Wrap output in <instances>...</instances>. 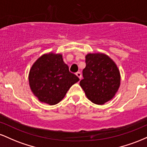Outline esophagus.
Listing matches in <instances>:
<instances>
[{"mask_svg":"<svg viewBox=\"0 0 147 147\" xmlns=\"http://www.w3.org/2000/svg\"><path fill=\"white\" fill-rule=\"evenodd\" d=\"M76 75H77V77H79V79H82V73H81L80 72H77V73H76Z\"/></svg>","mask_w":147,"mask_h":147,"instance_id":"34e87169","label":"esophagus"}]
</instances>
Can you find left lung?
I'll list each match as a JSON object with an SVG mask.
<instances>
[{
	"mask_svg": "<svg viewBox=\"0 0 147 147\" xmlns=\"http://www.w3.org/2000/svg\"><path fill=\"white\" fill-rule=\"evenodd\" d=\"M86 63L80 86L87 98L100 105L111 100L120 86L121 77L117 65L104 53H88Z\"/></svg>",
	"mask_w": 147,
	"mask_h": 147,
	"instance_id": "1",
	"label": "left lung"
}]
</instances>
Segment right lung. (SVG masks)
Listing matches in <instances>:
<instances>
[{"label":"right lung","mask_w":147,"mask_h":147,"mask_svg":"<svg viewBox=\"0 0 147 147\" xmlns=\"http://www.w3.org/2000/svg\"><path fill=\"white\" fill-rule=\"evenodd\" d=\"M29 85L41 102L55 105L64 98L68 90L79 79L69 71L61 54H44L34 63L29 76Z\"/></svg>","instance_id":"add662e5"}]
</instances>
